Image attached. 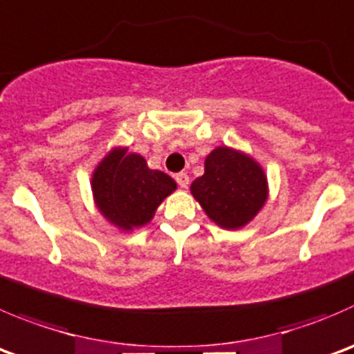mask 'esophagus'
<instances>
[{
	"mask_svg": "<svg viewBox=\"0 0 354 354\" xmlns=\"http://www.w3.org/2000/svg\"><path fill=\"white\" fill-rule=\"evenodd\" d=\"M174 178H176V183L180 185L181 188H187L188 183H190V178H188L187 173H178Z\"/></svg>",
	"mask_w": 354,
	"mask_h": 354,
	"instance_id": "34e87169",
	"label": "esophagus"
}]
</instances>
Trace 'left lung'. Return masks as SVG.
<instances>
[{
	"instance_id": "8db88e82",
	"label": "left lung",
	"mask_w": 354,
	"mask_h": 354,
	"mask_svg": "<svg viewBox=\"0 0 354 354\" xmlns=\"http://www.w3.org/2000/svg\"><path fill=\"white\" fill-rule=\"evenodd\" d=\"M190 192L211 221L225 230H239L268 201V180L249 153L216 147L205 157L204 174L194 180Z\"/></svg>"
}]
</instances>
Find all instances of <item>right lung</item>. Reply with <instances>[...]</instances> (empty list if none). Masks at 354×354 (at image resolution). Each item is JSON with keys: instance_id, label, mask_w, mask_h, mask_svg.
<instances>
[{"instance_id": "right-lung-1", "label": "right lung", "mask_w": 354, "mask_h": 354, "mask_svg": "<svg viewBox=\"0 0 354 354\" xmlns=\"http://www.w3.org/2000/svg\"><path fill=\"white\" fill-rule=\"evenodd\" d=\"M176 190V181L162 171L150 169L140 153L114 147L95 167L91 192L95 205L121 232L152 221L164 198Z\"/></svg>"}]
</instances>
